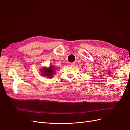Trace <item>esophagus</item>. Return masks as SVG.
Masks as SVG:
<instances>
[{"label":"esophagus","mask_w":130,"mask_h":130,"mask_svg":"<svg viewBox=\"0 0 130 130\" xmlns=\"http://www.w3.org/2000/svg\"><path fill=\"white\" fill-rule=\"evenodd\" d=\"M69 66L70 67H74L75 66V63L73 62H71V63H69Z\"/></svg>","instance_id":"obj_1"}]
</instances>
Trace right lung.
Wrapping results in <instances>:
<instances>
[{
	"instance_id": "right-lung-1",
	"label": "right lung",
	"mask_w": 130,
	"mask_h": 130,
	"mask_svg": "<svg viewBox=\"0 0 130 130\" xmlns=\"http://www.w3.org/2000/svg\"><path fill=\"white\" fill-rule=\"evenodd\" d=\"M55 69L53 67V66H50L49 68H43L42 70H41V73L43 74V75L45 76H47L48 77H52L54 75V74L55 73Z\"/></svg>"
}]
</instances>
